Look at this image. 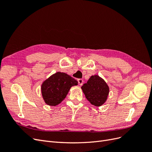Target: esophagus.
<instances>
[{
	"mask_svg": "<svg viewBox=\"0 0 152 152\" xmlns=\"http://www.w3.org/2000/svg\"><path fill=\"white\" fill-rule=\"evenodd\" d=\"M78 81V83H79V85L80 86H82V84H83V82H84V80L82 79H79L77 80Z\"/></svg>",
	"mask_w": 152,
	"mask_h": 152,
	"instance_id": "obj_1",
	"label": "esophagus"
}]
</instances>
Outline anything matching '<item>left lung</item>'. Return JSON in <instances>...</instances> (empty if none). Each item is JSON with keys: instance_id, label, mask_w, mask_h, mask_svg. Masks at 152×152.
<instances>
[{"instance_id": "1", "label": "left lung", "mask_w": 152, "mask_h": 152, "mask_svg": "<svg viewBox=\"0 0 152 152\" xmlns=\"http://www.w3.org/2000/svg\"><path fill=\"white\" fill-rule=\"evenodd\" d=\"M81 89L91 104L97 107L106 102L110 92L107 82L98 75H92Z\"/></svg>"}]
</instances>
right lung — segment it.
I'll use <instances>...</instances> for the list:
<instances>
[{"instance_id":"right-lung-1","label":"right lung","mask_w":152,"mask_h":152,"mask_svg":"<svg viewBox=\"0 0 152 152\" xmlns=\"http://www.w3.org/2000/svg\"><path fill=\"white\" fill-rule=\"evenodd\" d=\"M78 82L66 73L58 72L41 84V94L45 103L55 107L64 100L72 86Z\"/></svg>"}]
</instances>
